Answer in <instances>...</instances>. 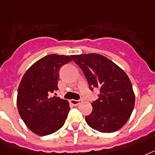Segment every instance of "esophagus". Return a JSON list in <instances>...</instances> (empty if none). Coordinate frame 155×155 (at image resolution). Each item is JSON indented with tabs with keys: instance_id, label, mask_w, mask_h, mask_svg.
Masks as SVG:
<instances>
[{
	"instance_id": "obj_1",
	"label": "esophagus",
	"mask_w": 155,
	"mask_h": 155,
	"mask_svg": "<svg viewBox=\"0 0 155 155\" xmlns=\"http://www.w3.org/2000/svg\"><path fill=\"white\" fill-rule=\"evenodd\" d=\"M70 103H71L73 105H74V106H77V105H78V104L81 103V100H75V99H71V100H70Z\"/></svg>"
}]
</instances>
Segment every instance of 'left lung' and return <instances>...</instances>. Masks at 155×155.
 I'll use <instances>...</instances> for the list:
<instances>
[{
    "instance_id": "8db88e82",
    "label": "left lung",
    "mask_w": 155,
    "mask_h": 155,
    "mask_svg": "<svg viewBox=\"0 0 155 155\" xmlns=\"http://www.w3.org/2000/svg\"><path fill=\"white\" fill-rule=\"evenodd\" d=\"M72 60L86 76L91 91L99 89L98 99L86 121L101 133H113L122 128L131 116L135 94L125 72L105 56L96 53L73 55Z\"/></svg>"
}]
</instances>
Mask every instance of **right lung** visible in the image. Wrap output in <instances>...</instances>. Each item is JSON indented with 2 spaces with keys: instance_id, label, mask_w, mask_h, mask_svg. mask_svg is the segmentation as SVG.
Returning <instances> with one entry per match:
<instances>
[{
  "instance_id": "add662e5",
  "label": "right lung",
  "mask_w": 155,
  "mask_h": 155,
  "mask_svg": "<svg viewBox=\"0 0 155 155\" xmlns=\"http://www.w3.org/2000/svg\"><path fill=\"white\" fill-rule=\"evenodd\" d=\"M71 61L69 56L48 55L26 70L19 84V115L30 130L39 136L53 134L65 122L70 110L69 102L51 97V94L58 90L61 67Z\"/></svg>"
}]
</instances>
